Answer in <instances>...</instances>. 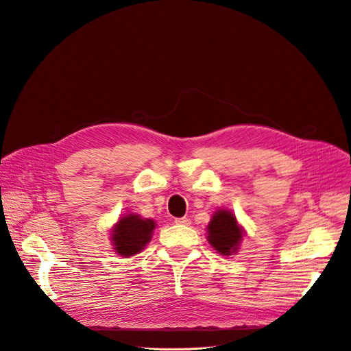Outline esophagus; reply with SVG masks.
Masks as SVG:
<instances>
[{
    "mask_svg": "<svg viewBox=\"0 0 351 351\" xmlns=\"http://www.w3.org/2000/svg\"><path fill=\"white\" fill-rule=\"evenodd\" d=\"M175 222H176V224H179V226H190V224H192V222H190V219H189V218H186V217L176 218V219H175Z\"/></svg>",
    "mask_w": 351,
    "mask_h": 351,
    "instance_id": "esophagus-1",
    "label": "esophagus"
}]
</instances>
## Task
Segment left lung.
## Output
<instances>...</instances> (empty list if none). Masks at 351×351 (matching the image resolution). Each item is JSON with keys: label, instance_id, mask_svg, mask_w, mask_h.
Instances as JSON below:
<instances>
[{"label": "left lung", "instance_id": "obj_1", "mask_svg": "<svg viewBox=\"0 0 351 351\" xmlns=\"http://www.w3.org/2000/svg\"><path fill=\"white\" fill-rule=\"evenodd\" d=\"M207 234L210 245L224 256L235 253L243 239V228L230 210H218L214 213L207 226Z\"/></svg>", "mask_w": 351, "mask_h": 351}]
</instances>
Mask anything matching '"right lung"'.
Listing matches in <instances>:
<instances>
[{
	"instance_id": "add662e5",
	"label": "right lung",
	"mask_w": 351,
	"mask_h": 351,
	"mask_svg": "<svg viewBox=\"0 0 351 351\" xmlns=\"http://www.w3.org/2000/svg\"><path fill=\"white\" fill-rule=\"evenodd\" d=\"M155 226L154 219H144L134 213L121 217L110 231L113 249L123 258L134 256L151 241Z\"/></svg>"
}]
</instances>
